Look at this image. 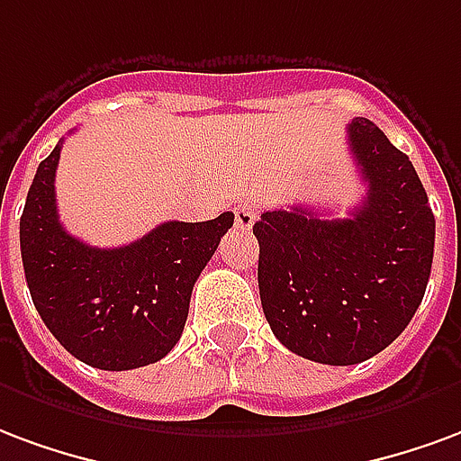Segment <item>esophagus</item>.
I'll list each match as a JSON object with an SVG mask.
<instances>
[{"label": "esophagus", "mask_w": 461, "mask_h": 461, "mask_svg": "<svg viewBox=\"0 0 461 461\" xmlns=\"http://www.w3.org/2000/svg\"><path fill=\"white\" fill-rule=\"evenodd\" d=\"M233 213H235V228H240V230H250L255 223V218H258V213H255V208L250 206V203H238Z\"/></svg>", "instance_id": "1"}]
</instances>
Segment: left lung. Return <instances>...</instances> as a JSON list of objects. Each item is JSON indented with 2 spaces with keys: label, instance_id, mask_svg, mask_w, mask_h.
<instances>
[{
  "label": "left lung",
  "instance_id": "1",
  "mask_svg": "<svg viewBox=\"0 0 461 461\" xmlns=\"http://www.w3.org/2000/svg\"><path fill=\"white\" fill-rule=\"evenodd\" d=\"M366 196L348 218L265 211L258 287L272 334L292 354L354 366L401 337L425 297L435 216L408 154L366 117L346 127Z\"/></svg>",
  "mask_w": 461,
  "mask_h": 461
}]
</instances>
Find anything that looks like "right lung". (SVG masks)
Listing matches in <instances>:
<instances>
[{
    "mask_svg": "<svg viewBox=\"0 0 461 461\" xmlns=\"http://www.w3.org/2000/svg\"><path fill=\"white\" fill-rule=\"evenodd\" d=\"M56 144L39 164L19 221L26 285L59 344L100 371H130L169 354L189 317L191 290L233 226L167 221L122 248H93L60 226Z\"/></svg>",
    "mask_w": 461,
    "mask_h": 461,
    "instance_id": "add662e5",
    "label": "right lung"
}]
</instances>
